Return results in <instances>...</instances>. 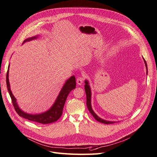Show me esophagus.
I'll return each instance as SVG.
<instances>
[{
  "instance_id": "esophagus-1",
  "label": "esophagus",
  "mask_w": 157,
  "mask_h": 157,
  "mask_svg": "<svg viewBox=\"0 0 157 157\" xmlns=\"http://www.w3.org/2000/svg\"><path fill=\"white\" fill-rule=\"evenodd\" d=\"M83 81H84V78H83V77H78V78H77V81H76L77 84H78V85H82V84L83 83Z\"/></svg>"
}]
</instances>
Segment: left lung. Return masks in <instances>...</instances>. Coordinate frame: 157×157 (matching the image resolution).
I'll list each match as a JSON object with an SVG mask.
<instances>
[{
  "instance_id": "left-lung-1",
  "label": "left lung",
  "mask_w": 157,
  "mask_h": 157,
  "mask_svg": "<svg viewBox=\"0 0 157 157\" xmlns=\"http://www.w3.org/2000/svg\"><path fill=\"white\" fill-rule=\"evenodd\" d=\"M144 63L145 64L146 66V68H147V63L145 60L144 59ZM85 93H86V97H87V106L88 108V109L90 112V113L92 114V115L94 117V118L97 120L98 122H100L104 124H112L114 123L115 122H112V121H108L104 120L100 118L99 117H98L97 115L96 114L92 109L91 107V102H90V99H91V92H90V86L89 85V82L87 80H85Z\"/></svg>"
}]
</instances>
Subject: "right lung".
I'll return each instance as SVG.
<instances>
[{"instance_id": "obj_1", "label": "right lung", "mask_w": 157, "mask_h": 157, "mask_svg": "<svg viewBox=\"0 0 157 157\" xmlns=\"http://www.w3.org/2000/svg\"><path fill=\"white\" fill-rule=\"evenodd\" d=\"M38 36H34L30 38H27L23 42H27L30 41V40H34ZM8 73H9V67L6 74V85H7V88L8 90V92L10 96L12 104L14 107L15 110L17 113V114L21 116V117L27 119L29 121H34V122H36L42 124H49L51 123H53L57 121L63 114V109L64 108V105L66 102V100L68 97V94L72 90L74 89L75 88V78L74 75L70 77L67 82H66L65 84L61 90L57 98L55 100L54 104L52 105V107L50 108L47 112H45L41 114H36V115H31L28 114L27 113L23 112V111L19 108L17 105V104L16 102V99L15 98L13 95L12 94V93L10 90V83H9V79H8Z\"/></svg>"}]
</instances>
